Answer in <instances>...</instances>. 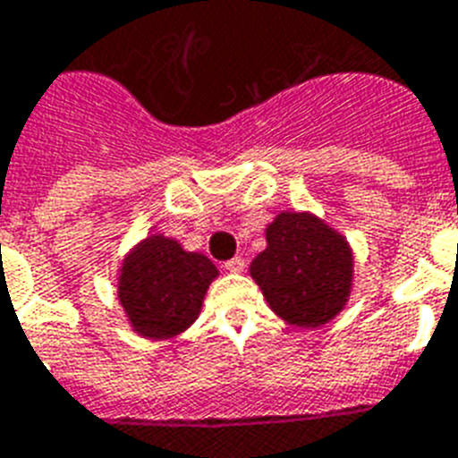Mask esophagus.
<instances>
[{
  "mask_svg": "<svg viewBox=\"0 0 458 458\" xmlns=\"http://www.w3.org/2000/svg\"><path fill=\"white\" fill-rule=\"evenodd\" d=\"M244 266H247L244 259L235 256V259H230V261L225 263V270H228V273H244Z\"/></svg>",
  "mask_w": 458,
  "mask_h": 458,
  "instance_id": "34e87169",
  "label": "esophagus"
}]
</instances>
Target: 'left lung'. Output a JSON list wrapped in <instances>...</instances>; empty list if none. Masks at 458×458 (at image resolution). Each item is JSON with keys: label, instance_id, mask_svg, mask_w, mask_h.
Listing matches in <instances>:
<instances>
[{"label": "left lung", "instance_id": "left-lung-1", "mask_svg": "<svg viewBox=\"0 0 458 458\" xmlns=\"http://www.w3.org/2000/svg\"><path fill=\"white\" fill-rule=\"evenodd\" d=\"M266 242L249 275L270 310L303 329L332 322L352 293L351 242L313 211H280L266 225Z\"/></svg>", "mask_w": 458, "mask_h": 458}]
</instances>
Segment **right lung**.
<instances>
[{
    "label": "right lung",
    "mask_w": 458,
    "mask_h": 458,
    "mask_svg": "<svg viewBox=\"0 0 458 458\" xmlns=\"http://www.w3.org/2000/svg\"><path fill=\"white\" fill-rule=\"evenodd\" d=\"M218 267L199 251L162 233L129 249L117 270V299L133 334L166 341L183 334L202 313Z\"/></svg>",
    "instance_id": "add662e5"
}]
</instances>
